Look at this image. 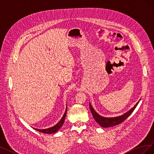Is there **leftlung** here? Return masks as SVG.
Listing matches in <instances>:
<instances>
[{"label": "left lung", "mask_w": 154, "mask_h": 154, "mask_svg": "<svg viewBox=\"0 0 154 154\" xmlns=\"http://www.w3.org/2000/svg\"><path fill=\"white\" fill-rule=\"evenodd\" d=\"M139 101L140 100H139V101L136 105H135V106L132 107L131 109L129 110L128 112H127L126 113L123 114L122 116H117V117H113V118H105L100 116V114H98L96 112L94 109H93V107L92 106L90 103H89V107H90V110L91 111L93 118H94V119L96 120V122L98 123L101 127L108 128V127H113V126H116L120 124L121 123H122L123 121H125L130 114L132 113V112L135 109H136V107L139 103Z\"/></svg>", "instance_id": "8db88e82"}]
</instances>
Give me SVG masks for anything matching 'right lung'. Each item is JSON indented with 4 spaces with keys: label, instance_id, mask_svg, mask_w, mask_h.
<instances>
[{
    "label": "right lung",
    "instance_id": "add662e5",
    "mask_svg": "<svg viewBox=\"0 0 154 154\" xmlns=\"http://www.w3.org/2000/svg\"><path fill=\"white\" fill-rule=\"evenodd\" d=\"M67 106H66V112H65L63 117L61 119H60V122L57 125L53 126V127L48 128H45V129H38V128H33L35 129L36 130H37V131L42 132V133H45V134H53V133L57 132L58 130L62 127V126L63 125V124L64 123L65 118H66V114H67Z\"/></svg>",
    "mask_w": 154,
    "mask_h": 154
}]
</instances>
